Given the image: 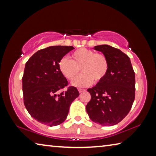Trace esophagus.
<instances>
[{
    "label": "esophagus",
    "mask_w": 156,
    "mask_h": 156,
    "mask_svg": "<svg viewBox=\"0 0 156 156\" xmlns=\"http://www.w3.org/2000/svg\"><path fill=\"white\" fill-rule=\"evenodd\" d=\"M78 91H79V92H80V93H83V92H84V91H86V89H81V88H79V89H78Z\"/></svg>",
    "instance_id": "esophagus-1"
}]
</instances>
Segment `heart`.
Here are the masks:
<instances>
[{"label": "heart", "instance_id": "1", "mask_svg": "<svg viewBox=\"0 0 156 156\" xmlns=\"http://www.w3.org/2000/svg\"><path fill=\"white\" fill-rule=\"evenodd\" d=\"M72 60L63 58L59 62V69L62 74L70 81L78 77L80 69L83 74L73 82L77 87H86L92 83H99L106 77L109 69L107 57L97 54L92 50L80 48L72 54Z\"/></svg>", "mask_w": 156, "mask_h": 156}]
</instances>
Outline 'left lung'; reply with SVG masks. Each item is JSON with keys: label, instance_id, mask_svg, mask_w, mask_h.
<instances>
[{"label": "left lung", "instance_id": "obj_1", "mask_svg": "<svg viewBox=\"0 0 156 156\" xmlns=\"http://www.w3.org/2000/svg\"><path fill=\"white\" fill-rule=\"evenodd\" d=\"M94 49L107 57L109 69L103 80L87 89L91 100L86 110L93 122L113 126L131 110L135 99V73L130 58L120 49L108 44L95 46Z\"/></svg>", "mask_w": 156, "mask_h": 156}]
</instances>
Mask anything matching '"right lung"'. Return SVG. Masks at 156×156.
Returning <instances> with one entry per match:
<instances>
[{"instance_id": "1", "label": "right lung", "mask_w": 156, "mask_h": 156, "mask_svg": "<svg viewBox=\"0 0 156 156\" xmlns=\"http://www.w3.org/2000/svg\"><path fill=\"white\" fill-rule=\"evenodd\" d=\"M72 46H51L36 52L26 62L23 93L27 112L38 122L53 126L67 117L72 102L79 96L75 87L60 91L68 84L59 69V62Z\"/></svg>"}]
</instances>
